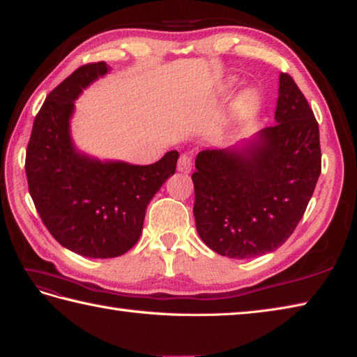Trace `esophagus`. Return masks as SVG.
I'll return each instance as SVG.
<instances>
[{"mask_svg":"<svg viewBox=\"0 0 357 357\" xmlns=\"http://www.w3.org/2000/svg\"><path fill=\"white\" fill-rule=\"evenodd\" d=\"M178 172L190 173L192 172V158L188 155H181L178 160Z\"/></svg>","mask_w":357,"mask_h":357,"instance_id":"34e87169","label":"esophagus"}]
</instances>
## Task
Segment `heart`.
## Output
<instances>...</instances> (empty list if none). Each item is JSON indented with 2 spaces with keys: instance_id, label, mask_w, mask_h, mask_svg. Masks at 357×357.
Here are the masks:
<instances>
[{
  "instance_id": "b5f03b06",
  "label": "heart",
  "mask_w": 357,
  "mask_h": 357,
  "mask_svg": "<svg viewBox=\"0 0 357 357\" xmlns=\"http://www.w3.org/2000/svg\"><path fill=\"white\" fill-rule=\"evenodd\" d=\"M260 99L258 96L254 93V91H244L232 105V117L234 121H248V119L254 117L258 109H260Z\"/></svg>"
}]
</instances>
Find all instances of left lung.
Returning <instances> with one entry per match:
<instances>
[{"mask_svg": "<svg viewBox=\"0 0 357 357\" xmlns=\"http://www.w3.org/2000/svg\"><path fill=\"white\" fill-rule=\"evenodd\" d=\"M275 125L226 149L198 153L192 181L201 240L248 260L289 238L320 176L319 125L288 74L278 79Z\"/></svg>", "mask_w": 357, "mask_h": 357, "instance_id": "left-lung-1", "label": "left lung"}]
</instances>
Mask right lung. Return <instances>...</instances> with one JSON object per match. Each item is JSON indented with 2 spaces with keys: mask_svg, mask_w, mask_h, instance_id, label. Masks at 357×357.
I'll return each mask as SVG.
<instances>
[{
  "mask_svg": "<svg viewBox=\"0 0 357 357\" xmlns=\"http://www.w3.org/2000/svg\"><path fill=\"white\" fill-rule=\"evenodd\" d=\"M105 61L74 71L46 97L26 151L29 193L49 232L63 248L88 258H113L142 234L146 206L174 174L179 153L135 165L77 149L71 135L75 100L107 75Z\"/></svg>",
  "mask_w": 357,
  "mask_h": 357,
  "instance_id": "add662e5",
  "label": "right lung"
}]
</instances>
